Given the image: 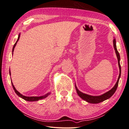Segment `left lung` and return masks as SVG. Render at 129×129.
<instances>
[{"instance_id":"obj_1","label":"left lung","mask_w":129,"mask_h":129,"mask_svg":"<svg viewBox=\"0 0 129 129\" xmlns=\"http://www.w3.org/2000/svg\"><path fill=\"white\" fill-rule=\"evenodd\" d=\"M113 44H114V47L115 50V52L116 54V56L117 57L118 59V66H119V76L118 78L117 81L116 83L114 85V87H113L110 90L107 91V92H105L103 94L100 95V96H91V95H89L88 94H86V93H84L80 91L79 89H77L76 84H75V88L76 90V91L78 95H79L82 99H83V100H85L86 102L90 103H94V104H97V103H99L100 102H102L103 101L108 100L114 94V93L115 92L117 88L118 85V82H119V80L120 77V75H121V67H120V55L119 54L118 52L117 49L116 47V39L114 38V40H113Z\"/></svg>"}]
</instances>
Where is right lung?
<instances>
[{
	"label": "right lung",
	"instance_id": "add662e5",
	"mask_svg": "<svg viewBox=\"0 0 129 129\" xmlns=\"http://www.w3.org/2000/svg\"><path fill=\"white\" fill-rule=\"evenodd\" d=\"M20 34H19V36H18V39H17L16 42L15 43V44L14 45V46H13V49H12V55H13V54L14 49V48H15V46H16V45H17V43L18 42V40H19V38H20ZM9 71H10V75H11L10 69ZM11 83H12V87H13V89H14V90L15 92L16 93V94H17L19 97H21V98H22V99H24V100H26V101H29V102H33V101H39V100H42V99H45L46 97H47L48 96H49V95H50V92H48L47 93H46V95L41 96H31V97L26 96H24V95H22L21 94V93H20L15 88V87H14V85H13V83H12V81H11Z\"/></svg>",
	"mask_w": 129,
	"mask_h": 129
}]
</instances>
